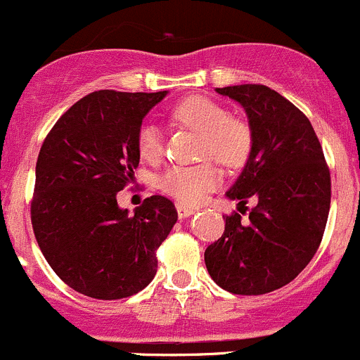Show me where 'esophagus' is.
Returning <instances> with one entry per match:
<instances>
[{
    "label": "esophagus",
    "mask_w": 360,
    "mask_h": 360,
    "mask_svg": "<svg viewBox=\"0 0 360 360\" xmlns=\"http://www.w3.org/2000/svg\"><path fill=\"white\" fill-rule=\"evenodd\" d=\"M176 212H179L180 219H185V217H191L192 213L195 212V208H191V206H185L181 202H176Z\"/></svg>",
    "instance_id": "34e87169"
}]
</instances>
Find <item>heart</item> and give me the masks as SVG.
Listing matches in <instances>:
<instances>
[{"instance_id":"heart-1","label":"heart","mask_w":360,"mask_h":360,"mask_svg":"<svg viewBox=\"0 0 360 360\" xmlns=\"http://www.w3.org/2000/svg\"><path fill=\"white\" fill-rule=\"evenodd\" d=\"M172 119L187 129L201 133L199 155L213 158L227 168L243 166L252 150V131L245 120L231 117L220 103L205 96L181 99L172 110ZM138 152L145 161H158L162 154L161 131L145 124L138 133ZM220 172L213 161L194 166H169L158 185L181 205H198L208 192L219 187Z\"/></svg>"}]
</instances>
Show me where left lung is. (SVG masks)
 Returning <instances> with one entry per match:
<instances>
[{"label":"left lung","instance_id":"left-lung-1","mask_svg":"<svg viewBox=\"0 0 360 360\" xmlns=\"http://www.w3.org/2000/svg\"><path fill=\"white\" fill-rule=\"evenodd\" d=\"M217 92L245 108L252 150L226 192L240 201L222 238L208 245L205 264L213 282L241 296L268 294L292 282L322 241L330 206V173L308 117L273 89L231 85ZM252 197L258 205L241 221Z\"/></svg>","mask_w":360,"mask_h":360}]
</instances>
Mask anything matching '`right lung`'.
Here are the masks:
<instances>
[{
	"mask_svg": "<svg viewBox=\"0 0 360 360\" xmlns=\"http://www.w3.org/2000/svg\"><path fill=\"white\" fill-rule=\"evenodd\" d=\"M168 94L96 91L54 124L37 161L31 224L38 247L66 285L94 300L140 292L158 271L155 252L179 213L150 195L129 215L117 192L140 165L143 117Z\"/></svg>",
	"mask_w": 360,
	"mask_h": 360,
	"instance_id": "obj_1",
	"label": "right lung"
}]
</instances>
